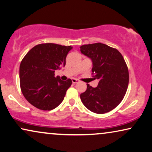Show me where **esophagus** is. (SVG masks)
<instances>
[{"mask_svg":"<svg viewBox=\"0 0 152 152\" xmlns=\"http://www.w3.org/2000/svg\"><path fill=\"white\" fill-rule=\"evenodd\" d=\"M72 83L76 84V83H78L79 80H78V79H76V78H72Z\"/></svg>","mask_w":152,"mask_h":152,"instance_id":"1","label":"esophagus"}]
</instances>
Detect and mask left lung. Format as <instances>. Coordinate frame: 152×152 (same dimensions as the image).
<instances>
[{
    "mask_svg": "<svg viewBox=\"0 0 152 152\" xmlns=\"http://www.w3.org/2000/svg\"><path fill=\"white\" fill-rule=\"evenodd\" d=\"M81 53L92 61V74L98 85L87 84L81 101L93 113L104 114L114 109L124 99L128 89L129 72L125 60L117 49L102 43L83 45Z\"/></svg>",
    "mask_w": 152,
    "mask_h": 152,
    "instance_id": "left-lung-1",
    "label": "left lung"
}]
</instances>
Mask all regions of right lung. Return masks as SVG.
I'll list each match as a JSON object with an SVG mask.
<instances>
[{
  "label": "right lung",
  "instance_id": "obj_1",
  "mask_svg": "<svg viewBox=\"0 0 152 152\" xmlns=\"http://www.w3.org/2000/svg\"><path fill=\"white\" fill-rule=\"evenodd\" d=\"M71 46L41 44L31 49L20 65L22 94L29 103L43 110H51L62 102L72 80L54 77L55 70L65 65Z\"/></svg>",
  "mask_w": 152,
  "mask_h": 152
}]
</instances>
